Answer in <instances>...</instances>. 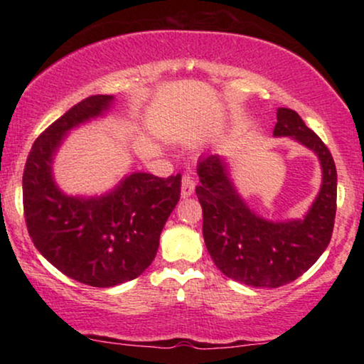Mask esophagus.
I'll return each mask as SVG.
<instances>
[{"mask_svg": "<svg viewBox=\"0 0 364 364\" xmlns=\"http://www.w3.org/2000/svg\"><path fill=\"white\" fill-rule=\"evenodd\" d=\"M193 188H196V182H193V177L188 176V173H186V176L182 177V197H191L193 193Z\"/></svg>", "mask_w": 364, "mask_h": 364, "instance_id": "obj_1", "label": "esophagus"}]
</instances>
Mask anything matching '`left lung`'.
Returning a JSON list of instances; mask_svg holds the SVG:
<instances>
[{"mask_svg": "<svg viewBox=\"0 0 364 364\" xmlns=\"http://www.w3.org/2000/svg\"><path fill=\"white\" fill-rule=\"evenodd\" d=\"M273 136L293 137L320 159L321 188L303 218L258 217L238 196L223 157L208 154L197 164L207 250L223 275L257 288H278L301 277L326 250L336 215V166L321 139L287 107L277 111Z\"/></svg>", "mask_w": 364, "mask_h": 364, "instance_id": "obj_1", "label": "left lung"}]
</instances>
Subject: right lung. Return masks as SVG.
I'll list each match as a JSON object with an SVG mask.
<instances>
[{
	"label": "right lung",
	"instance_id": "obj_1",
	"mask_svg": "<svg viewBox=\"0 0 364 364\" xmlns=\"http://www.w3.org/2000/svg\"><path fill=\"white\" fill-rule=\"evenodd\" d=\"M112 96H91L63 114L36 141L23 173L29 237L46 260L73 280L109 288L137 278L156 258L159 238L181 198V173L134 172L101 197H71L53 178L66 134L109 111Z\"/></svg>",
	"mask_w": 364,
	"mask_h": 364
}]
</instances>
